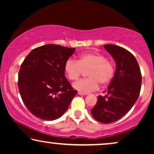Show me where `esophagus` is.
I'll use <instances>...</instances> for the list:
<instances>
[{"label":"esophagus","instance_id":"esophagus-1","mask_svg":"<svg viewBox=\"0 0 154 154\" xmlns=\"http://www.w3.org/2000/svg\"><path fill=\"white\" fill-rule=\"evenodd\" d=\"M78 94H79V95H87V94L83 93V92H78Z\"/></svg>","mask_w":154,"mask_h":154}]
</instances>
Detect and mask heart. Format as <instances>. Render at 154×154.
<instances>
[{
	"instance_id": "obj_1",
	"label": "heart",
	"mask_w": 154,
	"mask_h": 154,
	"mask_svg": "<svg viewBox=\"0 0 154 154\" xmlns=\"http://www.w3.org/2000/svg\"><path fill=\"white\" fill-rule=\"evenodd\" d=\"M88 71L89 78L82 79L73 84V87L82 92H90L97 90L99 83L106 85L114 75V67L104 54L88 52L81 54L79 60L68 59L64 64V72L69 79H79L83 71Z\"/></svg>"
}]
</instances>
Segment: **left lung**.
Returning <instances> with one entry per match:
<instances>
[{
	"mask_svg": "<svg viewBox=\"0 0 154 154\" xmlns=\"http://www.w3.org/2000/svg\"><path fill=\"white\" fill-rule=\"evenodd\" d=\"M112 56L116 68L105 96H98L91 109L94 119L103 123H111L124 116L137 100L142 85L138 62L131 52L116 45H104Z\"/></svg>",
	"mask_w": 154,
	"mask_h": 154,
	"instance_id": "left-lung-1",
	"label": "left lung"
}]
</instances>
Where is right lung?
<instances>
[{"instance_id": "right-lung-1", "label": "right lung", "mask_w": 154, "mask_h": 154, "mask_svg": "<svg viewBox=\"0 0 154 154\" xmlns=\"http://www.w3.org/2000/svg\"><path fill=\"white\" fill-rule=\"evenodd\" d=\"M75 48L48 44L33 49L21 65L18 88L30 112L45 121L60 118L77 94L65 77L64 64Z\"/></svg>"}]
</instances>
